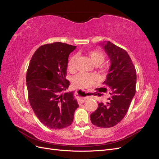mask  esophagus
<instances>
[{"label":"esophagus","mask_w":159,"mask_h":159,"mask_svg":"<svg viewBox=\"0 0 159 159\" xmlns=\"http://www.w3.org/2000/svg\"><path fill=\"white\" fill-rule=\"evenodd\" d=\"M86 99H86L85 98H80L78 99V103H79L80 104L83 103L85 102Z\"/></svg>","instance_id":"obj_1"}]
</instances>
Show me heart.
<instances>
[{"instance_id": "b5f03b06", "label": "heart", "mask_w": 159, "mask_h": 159, "mask_svg": "<svg viewBox=\"0 0 159 159\" xmlns=\"http://www.w3.org/2000/svg\"><path fill=\"white\" fill-rule=\"evenodd\" d=\"M88 54L95 65H99L105 60V56L99 50H91L88 52ZM78 58V55L73 54L71 56L68 61V68L69 71H74L75 69V63ZM99 78L98 75L93 73L80 72L74 78V84L77 88L86 89L92 84L97 83Z\"/></svg>"}]
</instances>
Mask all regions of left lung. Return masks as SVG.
Returning a JSON list of instances; mask_svg holds the SVG:
<instances>
[{"label":"left lung","mask_w":159,"mask_h":159,"mask_svg":"<svg viewBox=\"0 0 159 159\" xmlns=\"http://www.w3.org/2000/svg\"><path fill=\"white\" fill-rule=\"evenodd\" d=\"M102 46L111 61L109 73L103 84L110 87L111 97L106 103L98 104L90 119L94 125L109 128L116 125L125 116L135 94L137 74L125 50L109 41Z\"/></svg>","instance_id":"1"}]
</instances>
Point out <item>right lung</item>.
<instances>
[{"label": "right lung", "mask_w": 159, "mask_h": 159, "mask_svg": "<svg viewBox=\"0 0 159 159\" xmlns=\"http://www.w3.org/2000/svg\"><path fill=\"white\" fill-rule=\"evenodd\" d=\"M76 46L54 42L40 46L33 54L26 73L28 99L40 122L53 129H61L73 122L79 107L74 93L65 92L70 53Z\"/></svg>", "instance_id": "right-lung-1"}]
</instances>
